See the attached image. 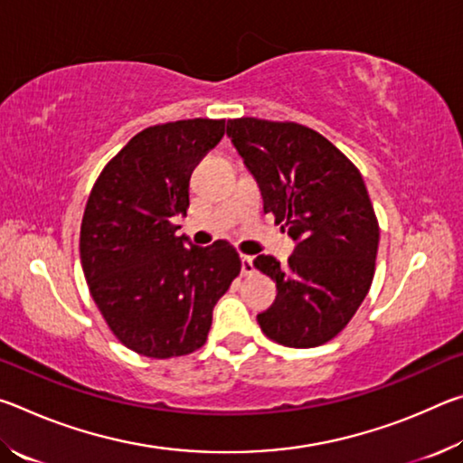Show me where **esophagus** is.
Wrapping results in <instances>:
<instances>
[{"instance_id": "obj_1", "label": "esophagus", "mask_w": 463, "mask_h": 463, "mask_svg": "<svg viewBox=\"0 0 463 463\" xmlns=\"http://www.w3.org/2000/svg\"><path fill=\"white\" fill-rule=\"evenodd\" d=\"M241 271H242V276H250V273L255 271V268H253V257L241 255Z\"/></svg>"}]
</instances>
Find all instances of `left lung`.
I'll return each instance as SVG.
<instances>
[{
	"mask_svg": "<svg viewBox=\"0 0 463 463\" xmlns=\"http://www.w3.org/2000/svg\"><path fill=\"white\" fill-rule=\"evenodd\" d=\"M226 135L260 184L263 213L296 241L286 265L255 257L278 288L257 323L286 347H318L349 325L373 279L380 224L362 174L304 124L234 118Z\"/></svg>",
	"mask_w": 463,
	"mask_h": 463,
	"instance_id": "8db88e82",
	"label": "left lung"
}]
</instances>
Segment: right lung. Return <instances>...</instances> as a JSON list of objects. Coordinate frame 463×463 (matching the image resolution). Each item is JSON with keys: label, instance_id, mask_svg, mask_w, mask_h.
I'll return each instance as SVG.
<instances>
[{"label": "right lung", "instance_id": "right-lung-1", "mask_svg": "<svg viewBox=\"0 0 463 463\" xmlns=\"http://www.w3.org/2000/svg\"><path fill=\"white\" fill-rule=\"evenodd\" d=\"M222 135L224 120L213 118L140 130L101 169L85 203L83 276L109 331L138 355L198 351L216 302L241 273L229 242L185 247L174 224L190 208L192 171Z\"/></svg>", "mask_w": 463, "mask_h": 463}]
</instances>
